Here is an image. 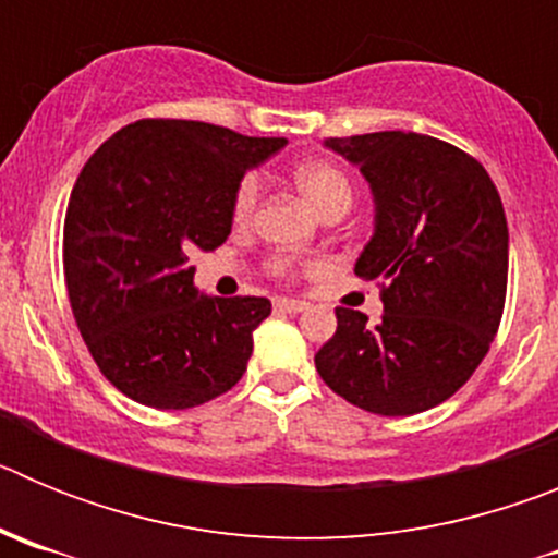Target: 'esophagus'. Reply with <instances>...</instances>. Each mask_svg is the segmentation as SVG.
<instances>
[{
    "instance_id": "1",
    "label": "esophagus",
    "mask_w": 558,
    "mask_h": 558,
    "mask_svg": "<svg viewBox=\"0 0 558 558\" xmlns=\"http://www.w3.org/2000/svg\"><path fill=\"white\" fill-rule=\"evenodd\" d=\"M274 307L279 310V313H304L307 304L299 302V299H274Z\"/></svg>"
}]
</instances>
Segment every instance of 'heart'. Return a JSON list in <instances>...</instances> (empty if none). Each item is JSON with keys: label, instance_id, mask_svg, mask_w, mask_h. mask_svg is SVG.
<instances>
[{"label": "heart", "instance_id": "heart-1", "mask_svg": "<svg viewBox=\"0 0 558 558\" xmlns=\"http://www.w3.org/2000/svg\"><path fill=\"white\" fill-rule=\"evenodd\" d=\"M293 181L299 186V192L310 201V206L315 211H322V215L352 206V184H349V179L338 167L324 165V161H304V165H299L293 170ZM256 201H259V179H256L254 172H248V175L240 179V184L234 190V198H231V215H234V220H248ZM274 268L279 274H288L290 265L284 259H276Z\"/></svg>", "mask_w": 558, "mask_h": 558}]
</instances>
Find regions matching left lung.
<instances>
[{
    "label": "left lung",
    "mask_w": 558,
    "mask_h": 558,
    "mask_svg": "<svg viewBox=\"0 0 558 558\" xmlns=\"http://www.w3.org/2000/svg\"><path fill=\"white\" fill-rule=\"evenodd\" d=\"M372 184L374 236L354 274L379 279L383 318L335 307L315 368L338 397L377 416L441 405L489 352L506 307L509 226L489 172L425 133L327 140Z\"/></svg>",
    "instance_id": "left-lung-1"
}]
</instances>
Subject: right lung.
I'll return each instance as SVG.
<instances>
[{"label": "right lung", "instance_id": "add662e5", "mask_svg": "<svg viewBox=\"0 0 558 558\" xmlns=\"http://www.w3.org/2000/svg\"><path fill=\"white\" fill-rule=\"evenodd\" d=\"M284 140L140 120L83 165L63 223L69 304L102 377L159 411L204 405L245 374L263 295H204L190 254L231 234V198Z\"/></svg>", "mask_w": 558, "mask_h": 558}]
</instances>
